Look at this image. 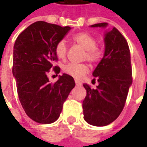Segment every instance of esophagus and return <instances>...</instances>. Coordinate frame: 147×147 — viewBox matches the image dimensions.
Segmentation results:
<instances>
[{
    "label": "esophagus",
    "mask_w": 147,
    "mask_h": 147,
    "mask_svg": "<svg viewBox=\"0 0 147 147\" xmlns=\"http://www.w3.org/2000/svg\"><path fill=\"white\" fill-rule=\"evenodd\" d=\"M75 83H76L77 86H81L82 85V82L78 81V80H77V79H75Z\"/></svg>",
    "instance_id": "obj_1"
}]
</instances>
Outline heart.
Wrapping results in <instances>:
<instances>
[{
    "instance_id": "heart-1",
    "label": "heart",
    "mask_w": 147,
    "mask_h": 147,
    "mask_svg": "<svg viewBox=\"0 0 147 147\" xmlns=\"http://www.w3.org/2000/svg\"><path fill=\"white\" fill-rule=\"evenodd\" d=\"M74 42L79 45L85 50L83 59L90 63H97L103 55V50L96 45V38L91 33L82 32L74 34L72 37ZM55 55L59 59L64 60L67 55V46L64 40L57 42L55 48ZM64 73L74 78H80L88 72V66L86 64H67L63 67Z\"/></svg>"
}]
</instances>
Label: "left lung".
Here are the masks:
<instances>
[{
  "mask_svg": "<svg viewBox=\"0 0 147 147\" xmlns=\"http://www.w3.org/2000/svg\"><path fill=\"white\" fill-rule=\"evenodd\" d=\"M107 23L91 27H107ZM105 54L93 72L96 88L84 83L87 96L82 101L84 119L93 126H106L123 109L133 82L130 51L127 41L116 28L105 32Z\"/></svg>",
  "mask_w": 147,
  "mask_h": 147,
  "instance_id": "1",
  "label": "left lung"
}]
</instances>
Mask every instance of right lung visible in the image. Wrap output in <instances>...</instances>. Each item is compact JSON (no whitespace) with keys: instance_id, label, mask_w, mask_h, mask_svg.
I'll list each match as a JSON object with an SVG mask.
<instances>
[{"instance_id":"obj_1","label":"right lung","mask_w":147,"mask_h":147,"mask_svg":"<svg viewBox=\"0 0 147 147\" xmlns=\"http://www.w3.org/2000/svg\"><path fill=\"white\" fill-rule=\"evenodd\" d=\"M70 27L37 21L22 32L14 46L13 75L24 110L33 121L47 124L56 121L75 82L66 74L59 75L55 83H50L47 74L53 68L55 74L60 69L53 67L58 58L55 48Z\"/></svg>"}]
</instances>
